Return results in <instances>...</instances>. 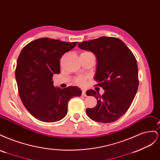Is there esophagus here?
Returning <instances> with one entry per match:
<instances>
[{"mask_svg": "<svg viewBox=\"0 0 160 160\" xmlns=\"http://www.w3.org/2000/svg\"><path fill=\"white\" fill-rule=\"evenodd\" d=\"M82 95L83 96H86V91H85V90H84V89H83L82 90Z\"/></svg>", "mask_w": 160, "mask_h": 160, "instance_id": "obj_1", "label": "esophagus"}]
</instances>
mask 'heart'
<instances>
[{
  "label": "heart",
  "mask_w": 160,
  "mask_h": 160,
  "mask_svg": "<svg viewBox=\"0 0 160 160\" xmlns=\"http://www.w3.org/2000/svg\"><path fill=\"white\" fill-rule=\"evenodd\" d=\"M85 81H86V77H83V76H80V77H77V78H76L75 81V83L77 85L83 86L85 83Z\"/></svg>",
  "instance_id": "1"
}]
</instances>
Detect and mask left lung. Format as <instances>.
Wrapping results in <instances>:
<instances>
[{
	"label": "left lung",
	"instance_id": "obj_1",
	"mask_svg": "<svg viewBox=\"0 0 160 160\" xmlns=\"http://www.w3.org/2000/svg\"><path fill=\"white\" fill-rule=\"evenodd\" d=\"M78 47L96 56L98 65L94 79L98 82L96 85L105 90L102 95L93 89L87 91V95H93L97 99L98 104L87 109L86 113L95 122H113L128 110L137 93L136 59L127 45L115 37H101L79 42Z\"/></svg>",
	"mask_w": 160,
	"mask_h": 160
}]
</instances>
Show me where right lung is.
<instances>
[{"label":"right lung","instance_id":"add662e5","mask_svg":"<svg viewBox=\"0 0 160 160\" xmlns=\"http://www.w3.org/2000/svg\"><path fill=\"white\" fill-rule=\"evenodd\" d=\"M77 43L41 38L27 44L18 56L15 77L19 96L28 112L41 122L62 119L67 113L68 101L81 95L77 87L55 88L52 81L53 75L60 73L62 56Z\"/></svg>","mask_w":160,"mask_h":160}]
</instances>
